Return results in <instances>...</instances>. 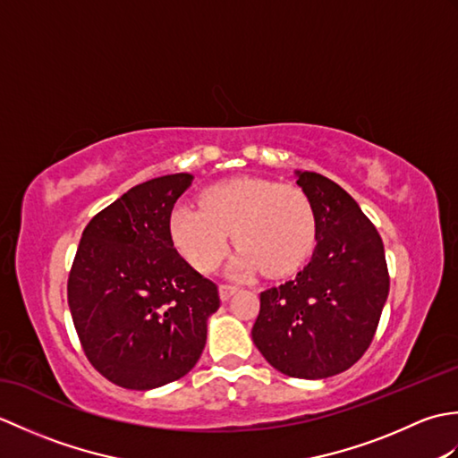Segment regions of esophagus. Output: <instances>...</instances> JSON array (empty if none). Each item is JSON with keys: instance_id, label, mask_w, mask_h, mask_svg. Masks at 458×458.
<instances>
[{"instance_id": "1", "label": "esophagus", "mask_w": 458, "mask_h": 458, "mask_svg": "<svg viewBox=\"0 0 458 458\" xmlns=\"http://www.w3.org/2000/svg\"><path fill=\"white\" fill-rule=\"evenodd\" d=\"M238 291V287L236 285H228V284H222L220 285V299L222 301H228L232 295H234Z\"/></svg>"}]
</instances>
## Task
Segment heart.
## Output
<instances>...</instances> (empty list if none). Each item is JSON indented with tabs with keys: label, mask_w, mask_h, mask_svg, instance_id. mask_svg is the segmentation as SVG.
Returning <instances> with one entry per match:
<instances>
[{
	"label": "heart",
	"mask_w": 458,
	"mask_h": 458,
	"mask_svg": "<svg viewBox=\"0 0 458 458\" xmlns=\"http://www.w3.org/2000/svg\"><path fill=\"white\" fill-rule=\"evenodd\" d=\"M230 234L240 246L236 276L261 267L269 276L291 274L315 248V208L297 184L240 177L202 191L200 208L179 204L169 214L173 246L200 271L220 266Z\"/></svg>",
	"instance_id": "b5f03b06"
}]
</instances>
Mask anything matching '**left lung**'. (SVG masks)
I'll list each match as a JSON object with an SVG mask.
<instances>
[{"label":"left lung","instance_id":"left-lung-1","mask_svg":"<svg viewBox=\"0 0 458 458\" xmlns=\"http://www.w3.org/2000/svg\"><path fill=\"white\" fill-rule=\"evenodd\" d=\"M315 208L313 259L259 293L254 344L291 377L320 379L356 364L374 340L390 291L384 242L356 200L318 173H297Z\"/></svg>","mask_w":458,"mask_h":458}]
</instances>
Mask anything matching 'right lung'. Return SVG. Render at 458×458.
I'll list each match as a JSON object with an SVG mask.
<instances>
[{"label": "right lung", "mask_w": 458, "mask_h": 458, "mask_svg": "<svg viewBox=\"0 0 458 458\" xmlns=\"http://www.w3.org/2000/svg\"><path fill=\"white\" fill-rule=\"evenodd\" d=\"M191 181L189 173L165 174L100 210L68 274V307L86 358L128 390L189 374L220 307L216 284L191 267L169 236V214Z\"/></svg>", "instance_id": "1"}]
</instances>
